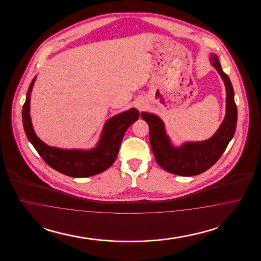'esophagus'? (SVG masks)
I'll list each match as a JSON object with an SVG mask.
<instances>
[{
  "label": "esophagus",
  "instance_id": "esophagus-1",
  "mask_svg": "<svg viewBox=\"0 0 261 261\" xmlns=\"http://www.w3.org/2000/svg\"><path fill=\"white\" fill-rule=\"evenodd\" d=\"M138 109H139V111H143L145 109V105L144 103H139Z\"/></svg>",
  "mask_w": 261,
  "mask_h": 261
}]
</instances>
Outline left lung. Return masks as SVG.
I'll use <instances>...</instances> for the list:
<instances>
[{"label": "left lung", "mask_w": 261, "mask_h": 261, "mask_svg": "<svg viewBox=\"0 0 261 261\" xmlns=\"http://www.w3.org/2000/svg\"><path fill=\"white\" fill-rule=\"evenodd\" d=\"M211 64L217 69L226 86V115L222 124L211 139L189 142L179 148L172 146L162 119L149 112H142V118L149 124V144L155 161L164 170L180 176H194L210 169L223 154L234 137L238 111L232 83L221 67L218 58L211 55Z\"/></svg>", "instance_id": "obj_1"}]
</instances>
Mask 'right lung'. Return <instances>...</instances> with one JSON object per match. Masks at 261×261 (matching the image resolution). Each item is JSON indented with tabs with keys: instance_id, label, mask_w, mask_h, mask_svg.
<instances>
[{
	"instance_id": "right-lung-1",
	"label": "right lung",
	"mask_w": 261,
	"mask_h": 261,
	"mask_svg": "<svg viewBox=\"0 0 261 261\" xmlns=\"http://www.w3.org/2000/svg\"><path fill=\"white\" fill-rule=\"evenodd\" d=\"M36 77L30 83L22 108V122L25 134L40 156L55 170L70 177H89L110 168L119 151L127 128L138 120L136 109L121 112L109 119L95 149L89 150L53 148L46 145L35 134L30 118V96Z\"/></svg>"
}]
</instances>
